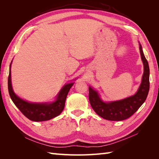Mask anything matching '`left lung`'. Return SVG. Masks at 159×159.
<instances>
[{
	"mask_svg": "<svg viewBox=\"0 0 159 159\" xmlns=\"http://www.w3.org/2000/svg\"><path fill=\"white\" fill-rule=\"evenodd\" d=\"M139 46L144 73L142 82L137 92L133 96L117 102L105 103L92 88H89V99L95 112L102 118L109 121H122L133 115L145 102L149 91V66L143 54L142 46Z\"/></svg>",
	"mask_w": 159,
	"mask_h": 159,
	"instance_id": "1",
	"label": "left lung"
}]
</instances>
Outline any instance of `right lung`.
<instances>
[{
	"label": "right lung",
	"mask_w": 159,
	"mask_h": 159,
	"mask_svg": "<svg viewBox=\"0 0 159 159\" xmlns=\"http://www.w3.org/2000/svg\"><path fill=\"white\" fill-rule=\"evenodd\" d=\"M9 70L8 88L9 95L14 105L28 119L33 121H44L59 115L65 106L66 97L74 83L66 84L59 93L56 102L52 103H32L19 98L13 91L11 84V72Z\"/></svg>",
	"instance_id": "1"
}]
</instances>
